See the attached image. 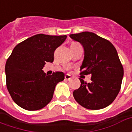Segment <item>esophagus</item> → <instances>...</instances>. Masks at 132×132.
I'll use <instances>...</instances> for the list:
<instances>
[{"label":"esophagus","mask_w":132,"mask_h":132,"mask_svg":"<svg viewBox=\"0 0 132 132\" xmlns=\"http://www.w3.org/2000/svg\"><path fill=\"white\" fill-rule=\"evenodd\" d=\"M71 78V76L70 75L66 74V76H65V80H69Z\"/></svg>","instance_id":"34e87169"}]
</instances>
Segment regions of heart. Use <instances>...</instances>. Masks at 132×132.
I'll use <instances>...</instances> for the list:
<instances>
[{
  "label": "heart",
  "mask_w": 132,
  "mask_h": 132,
  "mask_svg": "<svg viewBox=\"0 0 132 132\" xmlns=\"http://www.w3.org/2000/svg\"><path fill=\"white\" fill-rule=\"evenodd\" d=\"M72 44H76V43H75V42H74V43H72Z\"/></svg>",
  "instance_id": "b5f03b06"
}]
</instances>
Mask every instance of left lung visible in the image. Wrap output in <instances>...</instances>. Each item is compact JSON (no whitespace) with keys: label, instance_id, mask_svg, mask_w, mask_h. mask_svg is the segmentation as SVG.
I'll use <instances>...</instances> for the list:
<instances>
[{"label":"left lung","instance_id":"obj_1","mask_svg":"<svg viewBox=\"0 0 132 132\" xmlns=\"http://www.w3.org/2000/svg\"><path fill=\"white\" fill-rule=\"evenodd\" d=\"M70 37L84 48L80 74L92 76L90 83L80 80L73 95L76 101L89 110H100L113 102L119 93L124 75L115 47L110 41L89 32L72 34Z\"/></svg>","mask_w":132,"mask_h":132}]
</instances>
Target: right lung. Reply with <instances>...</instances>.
<instances>
[{"instance_id":"obj_1","label":"right lung","mask_w":132,"mask_h":132,"mask_svg":"<svg viewBox=\"0 0 132 132\" xmlns=\"http://www.w3.org/2000/svg\"><path fill=\"white\" fill-rule=\"evenodd\" d=\"M66 35L38 34L19 43L5 63L6 86L13 101L30 111L44 108L53 97L55 87L64 79L63 72L47 76L42 71L53 62L54 51Z\"/></svg>"}]
</instances>
